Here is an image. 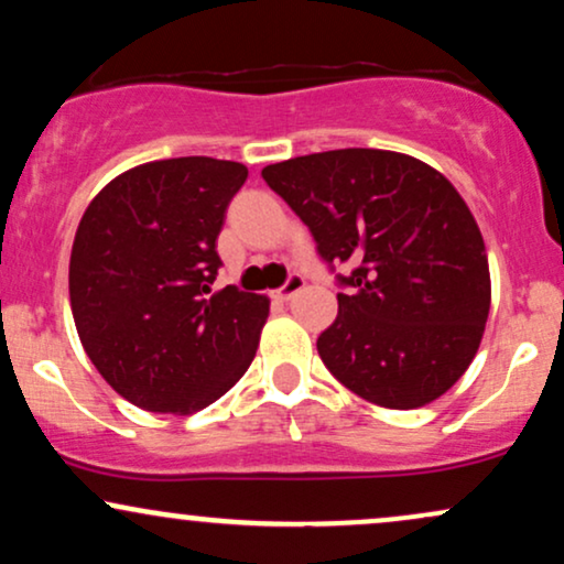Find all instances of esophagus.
Masks as SVG:
<instances>
[{
	"mask_svg": "<svg viewBox=\"0 0 564 564\" xmlns=\"http://www.w3.org/2000/svg\"><path fill=\"white\" fill-rule=\"evenodd\" d=\"M302 289H304V278H302V275H296V273H294V275H289V281L283 283L281 289L275 291V300H278V302H289L291 296L300 294Z\"/></svg>",
	"mask_w": 564,
	"mask_h": 564,
	"instance_id": "obj_1",
	"label": "esophagus"
}]
</instances>
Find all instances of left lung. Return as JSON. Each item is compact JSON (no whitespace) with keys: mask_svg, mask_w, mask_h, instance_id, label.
<instances>
[{"mask_svg":"<svg viewBox=\"0 0 564 564\" xmlns=\"http://www.w3.org/2000/svg\"><path fill=\"white\" fill-rule=\"evenodd\" d=\"M262 180L313 232L336 275V321L318 355L347 390L384 408L448 392L480 347L490 310L485 243L456 187L424 161L373 148L296 156Z\"/></svg>","mask_w":564,"mask_h":564,"instance_id":"1","label":"left lung"}]
</instances>
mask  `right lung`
Returning a JSON list of instances; mask_svg holds the SVG:
<instances>
[{"mask_svg": "<svg viewBox=\"0 0 564 564\" xmlns=\"http://www.w3.org/2000/svg\"><path fill=\"white\" fill-rule=\"evenodd\" d=\"M246 177L238 161H151L84 212L68 268L76 332L100 377L142 411L206 408L254 360L268 300L212 291L217 236Z\"/></svg>", "mask_w": 564, "mask_h": 564, "instance_id": "1", "label": "right lung"}]
</instances>
